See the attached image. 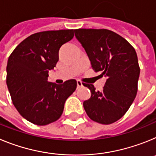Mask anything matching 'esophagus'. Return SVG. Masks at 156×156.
<instances>
[{"label":"esophagus","mask_w":156,"mask_h":156,"mask_svg":"<svg viewBox=\"0 0 156 156\" xmlns=\"http://www.w3.org/2000/svg\"><path fill=\"white\" fill-rule=\"evenodd\" d=\"M76 83H77V88H80V87H83V83L81 81L77 80Z\"/></svg>","instance_id":"34e87169"}]
</instances>
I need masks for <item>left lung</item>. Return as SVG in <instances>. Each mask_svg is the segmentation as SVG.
Wrapping results in <instances>:
<instances>
[{
	"label": "left lung",
	"mask_w": 156,
	"mask_h": 156,
	"mask_svg": "<svg viewBox=\"0 0 156 156\" xmlns=\"http://www.w3.org/2000/svg\"><path fill=\"white\" fill-rule=\"evenodd\" d=\"M76 39L86 51L96 73L107 78L101 90L92 84H83L91 96L83 101L90 119L111 124L125 115L137 92L140 75L137 53L123 37L106 29H77Z\"/></svg>",
	"instance_id": "8db88e82"
}]
</instances>
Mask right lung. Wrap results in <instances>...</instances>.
<instances>
[{"instance_id": "add662e5", "label": "right lung", "mask_w": 156, "mask_h": 156, "mask_svg": "<svg viewBox=\"0 0 156 156\" xmlns=\"http://www.w3.org/2000/svg\"><path fill=\"white\" fill-rule=\"evenodd\" d=\"M74 37L73 30L44 31L22 41L9 56L6 83L12 102L29 122L44 126L58 120L66 99L75 91L76 80L62 84L48 81L62 45Z\"/></svg>"}]
</instances>
